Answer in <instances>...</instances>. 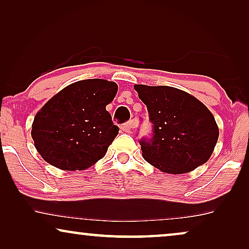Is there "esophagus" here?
Masks as SVG:
<instances>
[{
    "mask_svg": "<svg viewBox=\"0 0 249 249\" xmlns=\"http://www.w3.org/2000/svg\"><path fill=\"white\" fill-rule=\"evenodd\" d=\"M134 128H136V124H135V121H132V120L125 122V124H124L121 125V129L124 132H131V130Z\"/></svg>",
    "mask_w": 249,
    "mask_h": 249,
    "instance_id": "1",
    "label": "esophagus"
}]
</instances>
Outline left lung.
<instances>
[{"label":"left lung","mask_w":249,"mask_h":249,"mask_svg":"<svg viewBox=\"0 0 249 249\" xmlns=\"http://www.w3.org/2000/svg\"><path fill=\"white\" fill-rule=\"evenodd\" d=\"M153 124L151 138H142V158L163 172L179 175L209 161L219 128L209 108L196 97L170 86L135 85Z\"/></svg>","instance_id":"obj_1"}]
</instances>
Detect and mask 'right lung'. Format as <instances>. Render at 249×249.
I'll list each match as a JSON object with an SVG mask.
<instances>
[{"label": "right lung", "mask_w": 249, "mask_h": 249, "mask_svg": "<svg viewBox=\"0 0 249 249\" xmlns=\"http://www.w3.org/2000/svg\"><path fill=\"white\" fill-rule=\"evenodd\" d=\"M118 85L85 79L69 85L37 112L32 137L51 165L67 171L85 170L104 158L119 134L107 111Z\"/></svg>", "instance_id": "obj_1"}]
</instances>
